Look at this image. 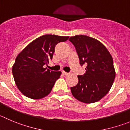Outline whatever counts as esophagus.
<instances>
[{"label": "esophagus", "mask_w": 130, "mask_h": 130, "mask_svg": "<svg viewBox=\"0 0 130 130\" xmlns=\"http://www.w3.org/2000/svg\"><path fill=\"white\" fill-rule=\"evenodd\" d=\"M62 73H63V74L65 75V76H67V75H69V73H68V72H65V71H63Z\"/></svg>", "instance_id": "34e87169"}]
</instances>
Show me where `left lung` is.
Masks as SVG:
<instances>
[{"mask_svg":"<svg viewBox=\"0 0 130 130\" xmlns=\"http://www.w3.org/2000/svg\"><path fill=\"white\" fill-rule=\"evenodd\" d=\"M76 48L79 64H87L86 72L77 76L78 83L71 87L73 96L85 103H93L109 92L116 77L111 54L101 42L85 35L69 38Z\"/></svg>","mask_w":130,"mask_h":130,"instance_id":"8db88e82","label":"left lung"}]
</instances>
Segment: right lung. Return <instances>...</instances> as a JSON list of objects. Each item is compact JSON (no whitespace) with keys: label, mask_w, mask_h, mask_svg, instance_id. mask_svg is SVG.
Returning <instances> with one entry per match:
<instances>
[{"label":"right lung","mask_w":130,"mask_h":130,"mask_svg":"<svg viewBox=\"0 0 130 130\" xmlns=\"http://www.w3.org/2000/svg\"><path fill=\"white\" fill-rule=\"evenodd\" d=\"M69 38L43 35L31 42L17 56L12 72L16 85L24 95L40 99L51 92L61 72L50 71L45 65L53 59L56 45Z\"/></svg>","instance_id":"obj_1"}]
</instances>
